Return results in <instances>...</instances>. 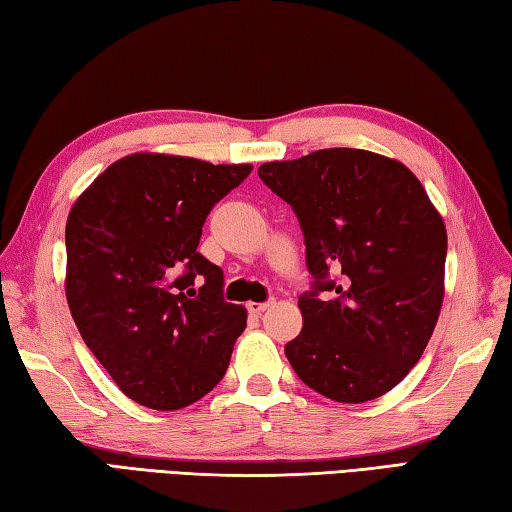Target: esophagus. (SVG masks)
Listing matches in <instances>:
<instances>
[{"label": "esophagus", "instance_id": "esophagus-1", "mask_svg": "<svg viewBox=\"0 0 512 512\" xmlns=\"http://www.w3.org/2000/svg\"><path fill=\"white\" fill-rule=\"evenodd\" d=\"M273 305V300H268V302H248V311L253 316H262L264 311Z\"/></svg>", "mask_w": 512, "mask_h": 512}]
</instances>
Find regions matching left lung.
<instances>
[{
	"instance_id": "8db88e82",
	"label": "left lung",
	"mask_w": 512,
	"mask_h": 512,
	"mask_svg": "<svg viewBox=\"0 0 512 512\" xmlns=\"http://www.w3.org/2000/svg\"><path fill=\"white\" fill-rule=\"evenodd\" d=\"M259 178L296 212L314 289L284 345L296 375L334 402L361 404L418 363L445 296L447 230L409 167L363 149L266 162ZM329 290L333 296L320 299Z\"/></svg>"
}]
</instances>
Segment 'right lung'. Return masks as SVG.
<instances>
[{"instance_id":"1","label":"right lung","mask_w":512,"mask_h":512,"mask_svg":"<svg viewBox=\"0 0 512 512\" xmlns=\"http://www.w3.org/2000/svg\"><path fill=\"white\" fill-rule=\"evenodd\" d=\"M253 164L133 153L94 180L67 216V305L119 391L155 411L219 384L246 329L223 271L198 253L212 207Z\"/></svg>"}]
</instances>
